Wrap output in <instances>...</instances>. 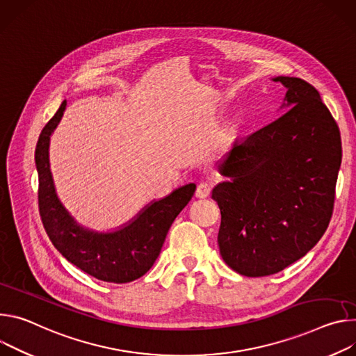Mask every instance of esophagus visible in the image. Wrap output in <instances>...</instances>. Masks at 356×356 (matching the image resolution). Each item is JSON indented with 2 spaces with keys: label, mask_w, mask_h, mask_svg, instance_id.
I'll list each match as a JSON object with an SVG mask.
<instances>
[{
  "label": "esophagus",
  "mask_w": 356,
  "mask_h": 356,
  "mask_svg": "<svg viewBox=\"0 0 356 356\" xmlns=\"http://www.w3.org/2000/svg\"><path fill=\"white\" fill-rule=\"evenodd\" d=\"M209 193H211V185L207 182H201L198 188H196V196H198V198H207V196H209Z\"/></svg>",
  "instance_id": "1"
}]
</instances>
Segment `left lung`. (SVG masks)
<instances>
[{
  "label": "left lung",
  "instance_id": "obj_1",
  "mask_svg": "<svg viewBox=\"0 0 356 356\" xmlns=\"http://www.w3.org/2000/svg\"><path fill=\"white\" fill-rule=\"evenodd\" d=\"M273 81L287 88L289 110L233 143L218 164L232 181L212 191L222 216V259L248 277L279 273L318 243L342 160L338 124L317 89L298 77Z\"/></svg>",
  "mask_w": 356,
  "mask_h": 356
}]
</instances>
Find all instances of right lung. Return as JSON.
Segmentation results:
<instances>
[{
    "label": "right lung",
    "instance_id": "obj_1",
    "mask_svg": "<svg viewBox=\"0 0 356 356\" xmlns=\"http://www.w3.org/2000/svg\"><path fill=\"white\" fill-rule=\"evenodd\" d=\"M65 107L66 100L42 129L35 148L39 215L51 242L72 264L102 282L130 283L155 263L172 222L192 200L196 185L188 184L152 202L117 232L96 233L81 227L59 202L49 170V137Z\"/></svg>",
    "mask_w": 356,
    "mask_h": 356
}]
</instances>
